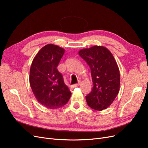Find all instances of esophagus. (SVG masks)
I'll use <instances>...</instances> for the list:
<instances>
[{
	"label": "esophagus",
	"instance_id": "obj_1",
	"mask_svg": "<svg viewBox=\"0 0 148 148\" xmlns=\"http://www.w3.org/2000/svg\"><path fill=\"white\" fill-rule=\"evenodd\" d=\"M79 85V84H75L71 85V87H72V88H76V87H78Z\"/></svg>",
	"mask_w": 148,
	"mask_h": 148
}]
</instances>
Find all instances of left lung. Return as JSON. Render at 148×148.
Wrapping results in <instances>:
<instances>
[{
    "instance_id": "8db88e82",
    "label": "left lung",
    "mask_w": 148,
    "mask_h": 148,
    "mask_svg": "<svg viewBox=\"0 0 148 148\" xmlns=\"http://www.w3.org/2000/svg\"><path fill=\"white\" fill-rule=\"evenodd\" d=\"M79 56L91 69L92 89L86 96L88 105L96 110L109 107L119 92L120 71L114 56L103 46L82 49Z\"/></svg>"
}]
</instances>
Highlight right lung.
<instances>
[{"label": "right lung", "mask_w": 148, "mask_h": 148, "mask_svg": "<svg viewBox=\"0 0 148 148\" xmlns=\"http://www.w3.org/2000/svg\"><path fill=\"white\" fill-rule=\"evenodd\" d=\"M65 52L62 47L47 44L34 58L29 71V83L40 104L58 109L69 101L71 92L57 67Z\"/></svg>", "instance_id": "right-lung-1"}]
</instances>
